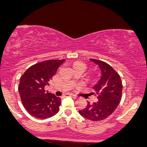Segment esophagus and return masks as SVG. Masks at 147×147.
Masks as SVG:
<instances>
[{
  "label": "esophagus",
  "mask_w": 147,
  "mask_h": 147,
  "mask_svg": "<svg viewBox=\"0 0 147 147\" xmlns=\"http://www.w3.org/2000/svg\"><path fill=\"white\" fill-rule=\"evenodd\" d=\"M66 96H71V97H72V98H77V96L74 95V94H66Z\"/></svg>",
  "instance_id": "obj_1"
}]
</instances>
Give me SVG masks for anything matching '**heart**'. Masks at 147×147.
<instances>
[{"mask_svg":"<svg viewBox=\"0 0 147 147\" xmlns=\"http://www.w3.org/2000/svg\"><path fill=\"white\" fill-rule=\"evenodd\" d=\"M81 65H83V66H86V65L84 64V63H82V62L77 61V62H76V63H74V67H75V66H81Z\"/></svg>","mask_w":147,"mask_h":147,"instance_id":"heart-1","label":"heart"}]
</instances>
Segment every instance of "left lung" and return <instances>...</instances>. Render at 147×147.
<instances>
[{
	"label": "left lung",
	"mask_w": 147,
	"mask_h": 147,
	"mask_svg": "<svg viewBox=\"0 0 147 147\" xmlns=\"http://www.w3.org/2000/svg\"><path fill=\"white\" fill-rule=\"evenodd\" d=\"M90 60L98 65L101 71V78L94 86L98 101L93 104L88 102L79 114L87 119L98 121L109 117L117 108L122 96L123 86L119 74L109 64L94 59Z\"/></svg>",
	"instance_id": "left-lung-1"
}]
</instances>
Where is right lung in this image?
<instances>
[{
  "label": "right lung",
  "instance_id": "obj_1",
  "mask_svg": "<svg viewBox=\"0 0 147 147\" xmlns=\"http://www.w3.org/2000/svg\"><path fill=\"white\" fill-rule=\"evenodd\" d=\"M65 61L47 60L30 66L20 78L18 91L26 111L38 119H48L57 114L61 100L45 90L58 68Z\"/></svg>",
  "mask_w": 147,
  "mask_h": 147
}]
</instances>
